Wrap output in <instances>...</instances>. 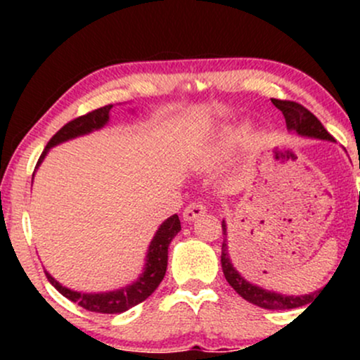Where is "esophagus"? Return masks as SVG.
Segmentation results:
<instances>
[{"instance_id": "34e87169", "label": "esophagus", "mask_w": 360, "mask_h": 360, "mask_svg": "<svg viewBox=\"0 0 360 360\" xmlns=\"http://www.w3.org/2000/svg\"><path fill=\"white\" fill-rule=\"evenodd\" d=\"M205 212H206V206L201 203V201H191V203L184 208L183 217L186 221H191V220H196L198 217H201Z\"/></svg>"}]
</instances>
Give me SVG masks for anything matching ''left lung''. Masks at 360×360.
I'll return each instance as SVG.
<instances>
[{
  "mask_svg": "<svg viewBox=\"0 0 360 360\" xmlns=\"http://www.w3.org/2000/svg\"><path fill=\"white\" fill-rule=\"evenodd\" d=\"M272 105L276 108L283 111L284 120H286V125L289 130L298 131L300 135H307V137H315V139H323V140H333L332 135L325 130V127L321 125L320 120H318L311 111L304 108L303 105L296 101H288V100H272ZM360 200V194H359ZM223 235L226 237V225L225 221L221 223ZM221 269L225 274V279L229 281V284L232 286L243 300L249 301L252 304H257V307L264 309H289V308H298L303 304H308L315 301V295L318 292H311V295L304 296H286L279 295V292L266 291V289L254 286V284L247 283L245 279L233 269L232 262H230L229 254H226V238L221 243ZM323 291V289H321Z\"/></svg>",
  "mask_w": 360,
  "mask_h": 360,
  "instance_id": "8db88e82",
  "label": "left lung"
}]
</instances>
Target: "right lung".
I'll return each mask as SVG.
<instances>
[{
	"instance_id": "obj_1",
	"label": "right lung",
	"mask_w": 360,
	"mask_h": 360,
	"mask_svg": "<svg viewBox=\"0 0 360 360\" xmlns=\"http://www.w3.org/2000/svg\"><path fill=\"white\" fill-rule=\"evenodd\" d=\"M111 108H113V105L101 106V108L89 111V113L81 115V117L74 118L69 123H65V125L62 127L51 140H49L47 147L44 148L37 166L42 162V159L51 147L57 146V143L60 142H65V140L69 139L79 137V135L89 134V131L101 128L106 122H108L110 118L108 113ZM179 230H181L179 217H177V214H172L171 218H167V220L160 225V229L157 230L155 237L152 238L150 247H148L147 264H146V271H143V274L140 276V279L135 281L134 284H130V286L123 289H118V291L100 292V295H84V292L71 291V289L60 286V284L57 283V281L53 279L47 271H45V276H47L49 283H51L62 296L71 300L72 303L79 304L81 308L88 309V311L110 313V315L123 313L127 311V309L137 307V304L142 303V301H146L148 296L155 291L157 286L160 284V281L164 279V276H166V269H167V247Z\"/></svg>"
}]
</instances>
